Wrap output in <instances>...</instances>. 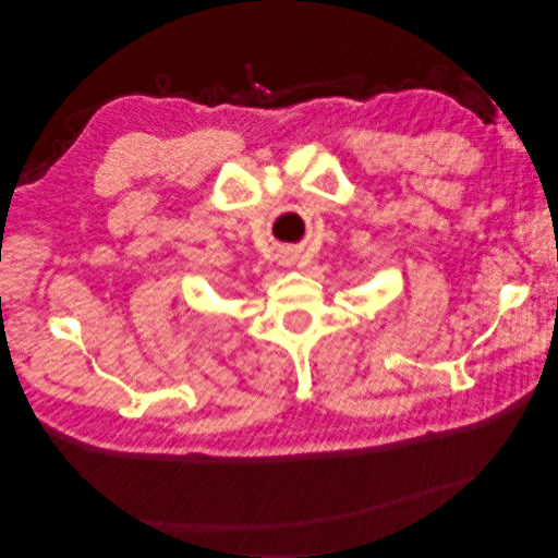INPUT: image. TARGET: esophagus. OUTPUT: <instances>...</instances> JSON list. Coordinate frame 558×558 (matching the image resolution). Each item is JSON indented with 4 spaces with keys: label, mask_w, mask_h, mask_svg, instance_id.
<instances>
[{
    "label": "esophagus",
    "mask_w": 558,
    "mask_h": 558,
    "mask_svg": "<svg viewBox=\"0 0 558 558\" xmlns=\"http://www.w3.org/2000/svg\"><path fill=\"white\" fill-rule=\"evenodd\" d=\"M281 262H284V264H291V257H287V254H284V257H281Z\"/></svg>",
    "instance_id": "1"
}]
</instances>
